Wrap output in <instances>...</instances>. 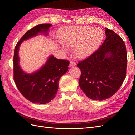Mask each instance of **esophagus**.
I'll return each mask as SVG.
<instances>
[{
	"mask_svg": "<svg viewBox=\"0 0 135 135\" xmlns=\"http://www.w3.org/2000/svg\"><path fill=\"white\" fill-rule=\"evenodd\" d=\"M75 65H76V63L74 62H73V61H70V63H69V66L70 67H73V66H75Z\"/></svg>",
	"mask_w": 135,
	"mask_h": 135,
	"instance_id": "34e87169",
	"label": "esophagus"
}]
</instances>
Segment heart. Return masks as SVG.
Listing matches in <instances>:
<instances>
[{"mask_svg": "<svg viewBox=\"0 0 135 135\" xmlns=\"http://www.w3.org/2000/svg\"><path fill=\"white\" fill-rule=\"evenodd\" d=\"M60 37L68 46L74 47V53L79 59L93 54L102 43L104 38L100 28L91 26H68L62 30Z\"/></svg>", "mask_w": 135, "mask_h": 135, "instance_id": "b5f03b06", "label": "heart"}]
</instances>
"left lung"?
Masks as SVG:
<instances>
[{
  "instance_id": "left-lung-1",
  "label": "left lung",
  "mask_w": 135,
  "mask_h": 135,
  "mask_svg": "<svg viewBox=\"0 0 135 135\" xmlns=\"http://www.w3.org/2000/svg\"><path fill=\"white\" fill-rule=\"evenodd\" d=\"M106 39L98 50L79 61V85L93 100L102 101L114 95L125 78L127 63L125 42L118 34L105 28Z\"/></svg>"
}]
</instances>
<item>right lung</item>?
Wrapping results in <instances>:
<instances>
[{"mask_svg": "<svg viewBox=\"0 0 135 135\" xmlns=\"http://www.w3.org/2000/svg\"><path fill=\"white\" fill-rule=\"evenodd\" d=\"M51 24H40L28 30L17 42L14 50L13 79L16 85L27 100L34 103L45 104L55 97L58 90L60 78L68 70L69 62L50 56L47 62L37 72L32 74L25 73L19 65V47L25 40L39 33L47 34Z\"/></svg>", "mask_w": 135, "mask_h": 135, "instance_id": "obj_1", "label": "right lung"}]
</instances>
